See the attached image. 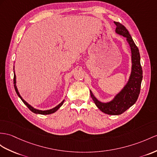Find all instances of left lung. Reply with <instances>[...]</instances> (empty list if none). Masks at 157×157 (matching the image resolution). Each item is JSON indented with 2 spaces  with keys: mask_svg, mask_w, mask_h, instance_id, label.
Returning a JSON list of instances; mask_svg holds the SVG:
<instances>
[{
  "mask_svg": "<svg viewBox=\"0 0 157 157\" xmlns=\"http://www.w3.org/2000/svg\"><path fill=\"white\" fill-rule=\"evenodd\" d=\"M117 28L115 32L127 38L131 50L132 68L128 81L123 89L111 101L102 102L97 100L90 90V96L97 107L102 112L110 115H119L132 106L138 99L140 94L141 82L143 80V70L140 65V56L138 47L132 39L128 30L120 22H114Z\"/></svg>",
  "mask_w": 157,
  "mask_h": 157,
  "instance_id": "8db88e82",
  "label": "left lung"
}]
</instances>
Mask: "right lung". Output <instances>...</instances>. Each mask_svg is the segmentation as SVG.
<instances>
[{
    "mask_svg": "<svg viewBox=\"0 0 157 157\" xmlns=\"http://www.w3.org/2000/svg\"><path fill=\"white\" fill-rule=\"evenodd\" d=\"M13 82H14V89H15V91H16V93L17 94L18 96L20 97V98L22 100V101L24 102V104L27 106V107L31 110V111L34 113L35 114H52V113H55L57 110H58L61 106H62L63 105V102L64 101V100H63L62 102H61L59 105H57L56 106H55V108H53L52 109H50V110H38V109H34V107H33L32 106H30L29 104H28L27 102H26L23 98H22L21 97V96L20 95V94H19L18 91V89L17 88V86H16V75H15V73L14 72V79H13Z\"/></svg>",
    "mask_w": 157,
    "mask_h": 157,
    "instance_id": "add662e5",
    "label": "right lung"
}]
</instances>
